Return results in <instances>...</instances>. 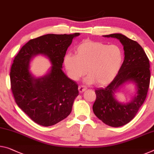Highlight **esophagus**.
Returning a JSON list of instances; mask_svg holds the SVG:
<instances>
[{
    "label": "esophagus",
    "mask_w": 154,
    "mask_h": 154,
    "mask_svg": "<svg viewBox=\"0 0 154 154\" xmlns=\"http://www.w3.org/2000/svg\"><path fill=\"white\" fill-rule=\"evenodd\" d=\"M78 90H79V92L81 93V92H83L86 90V87H85L84 86H79L78 87Z\"/></svg>",
    "instance_id": "obj_1"
}]
</instances>
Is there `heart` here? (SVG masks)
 Segmentation results:
<instances>
[{"label": "heart", "mask_w": 154, "mask_h": 154, "mask_svg": "<svg viewBox=\"0 0 154 154\" xmlns=\"http://www.w3.org/2000/svg\"><path fill=\"white\" fill-rule=\"evenodd\" d=\"M75 55L68 53L64 64L69 77L78 80L87 71L86 81L104 86L114 79L123 62V51L118 45L85 40L75 49Z\"/></svg>", "instance_id": "1"}]
</instances>
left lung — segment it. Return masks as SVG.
<instances>
[{
    "instance_id": "1",
    "label": "left lung",
    "mask_w": 154,
    "mask_h": 154,
    "mask_svg": "<svg viewBox=\"0 0 154 154\" xmlns=\"http://www.w3.org/2000/svg\"><path fill=\"white\" fill-rule=\"evenodd\" d=\"M119 39L123 45L125 59L114 79L105 88L95 90L96 100L92 106L97 118L109 126L126 125L137 114L147 97L150 83V64L147 55L139 44L120 33L103 35ZM127 81H133L137 87V95L127 104L119 103L113 93Z\"/></svg>"
}]
</instances>
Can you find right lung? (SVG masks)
Segmentation results:
<instances>
[{
    "label": "right lung",
    "instance_id": "1",
    "mask_svg": "<svg viewBox=\"0 0 154 154\" xmlns=\"http://www.w3.org/2000/svg\"><path fill=\"white\" fill-rule=\"evenodd\" d=\"M74 34H47L31 39L14 57L10 70L11 89L16 103L31 119L42 126L55 125L72 110L78 94L77 83L62 71L64 57ZM43 54L53 66L46 76L35 79L29 72L28 64L33 55Z\"/></svg>",
    "mask_w": 154,
    "mask_h": 154
}]
</instances>
